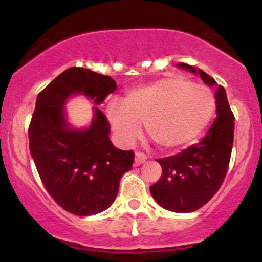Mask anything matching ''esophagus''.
I'll return each instance as SVG.
<instances>
[{
  "label": "esophagus",
  "mask_w": 262,
  "mask_h": 262,
  "mask_svg": "<svg viewBox=\"0 0 262 262\" xmlns=\"http://www.w3.org/2000/svg\"><path fill=\"white\" fill-rule=\"evenodd\" d=\"M146 160V156L143 154V152H135L134 156V165L135 166H139V165L144 164Z\"/></svg>",
  "instance_id": "34e87169"
}]
</instances>
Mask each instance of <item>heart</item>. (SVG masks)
Listing matches in <instances>:
<instances>
[{"mask_svg": "<svg viewBox=\"0 0 262 262\" xmlns=\"http://www.w3.org/2000/svg\"><path fill=\"white\" fill-rule=\"evenodd\" d=\"M215 112L212 91L180 76L164 77L127 93L107 107V118L119 144L130 146L141 124L162 151H179L202 135Z\"/></svg>", "mask_w": 262, "mask_h": 262, "instance_id": "1", "label": "heart"}]
</instances>
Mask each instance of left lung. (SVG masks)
I'll use <instances>...</instances> for the list:
<instances>
[{
    "label": "left lung",
    "instance_id": "left-lung-1",
    "mask_svg": "<svg viewBox=\"0 0 262 262\" xmlns=\"http://www.w3.org/2000/svg\"><path fill=\"white\" fill-rule=\"evenodd\" d=\"M176 66L198 74L206 85L214 87L217 118L200 143L180 154L156 160L162 175L150 186V193L162 208L189 213L204 206L222 186L233 149L234 116L223 86L201 69L183 62Z\"/></svg>",
    "mask_w": 262,
    "mask_h": 262
}]
</instances>
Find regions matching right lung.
<instances>
[{
	"mask_svg": "<svg viewBox=\"0 0 262 262\" xmlns=\"http://www.w3.org/2000/svg\"><path fill=\"white\" fill-rule=\"evenodd\" d=\"M117 89L112 77L83 68L66 69L38 95L29 125V149L44 187L61 208L75 215L103 212L116 200L123 173L134 152L117 149L110 123L98 110ZM83 95L95 106L93 121L76 128L67 121L64 104Z\"/></svg>",
	"mask_w": 262,
	"mask_h": 262,
	"instance_id": "add662e5",
	"label": "right lung"
}]
</instances>
